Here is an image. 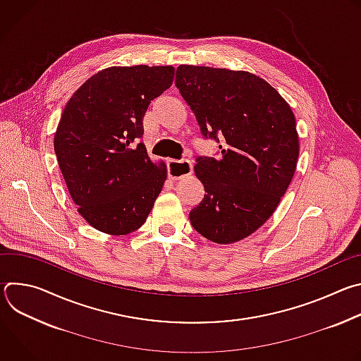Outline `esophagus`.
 <instances>
[{
  "mask_svg": "<svg viewBox=\"0 0 361 361\" xmlns=\"http://www.w3.org/2000/svg\"><path fill=\"white\" fill-rule=\"evenodd\" d=\"M167 167H169V178L170 180H180L181 177L188 176L192 171V166L188 160H181V161L169 160Z\"/></svg>",
  "mask_w": 361,
  "mask_h": 361,
  "instance_id": "1",
  "label": "esophagus"
}]
</instances>
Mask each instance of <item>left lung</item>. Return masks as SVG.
<instances>
[{
    "label": "left lung",
    "instance_id": "8db88e82",
    "mask_svg": "<svg viewBox=\"0 0 361 361\" xmlns=\"http://www.w3.org/2000/svg\"><path fill=\"white\" fill-rule=\"evenodd\" d=\"M176 87L204 138L220 156L197 157L204 198L190 212L197 233L230 244L260 228L276 212L295 171L298 135L284 98L247 71L180 66Z\"/></svg>",
    "mask_w": 361,
    "mask_h": 361
}]
</instances>
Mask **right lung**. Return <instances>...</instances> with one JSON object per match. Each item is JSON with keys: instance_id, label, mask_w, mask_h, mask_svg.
I'll return each mask as SVG.
<instances>
[{"instance_id": "obj_1", "label": "right lung", "mask_w": 361, "mask_h": 361, "mask_svg": "<svg viewBox=\"0 0 361 361\" xmlns=\"http://www.w3.org/2000/svg\"><path fill=\"white\" fill-rule=\"evenodd\" d=\"M174 68L110 67L68 99L54 135L60 170L78 213L94 228L126 235L147 220L167 169L142 142L149 102L171 87Z\"/></svg>"}]
</instances>
